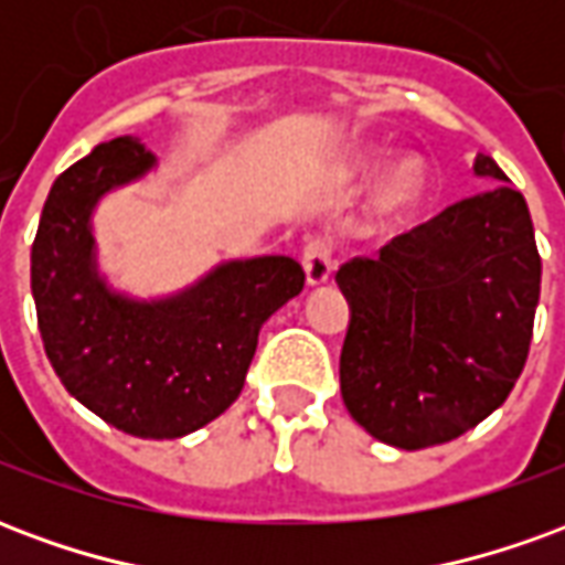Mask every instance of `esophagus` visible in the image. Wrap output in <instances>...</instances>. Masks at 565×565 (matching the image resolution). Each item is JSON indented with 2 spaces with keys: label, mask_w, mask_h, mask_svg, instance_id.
Masks as SVG:
<instances>
[{
  "label": "esophagus",
  "mask_w": 565,
  "mask_h": 565,
  "mask_svg": "<svg viewBox=\"0 0 565 565\" xmlns=\"http://www.w3.org/2000/svg\"><path fill=\"white\" fill-rule=\"evenodd\" d=\"M302 269H306L308 284H323L330 281L332 269H335V259H332V245L323 238H311L302 250Z\"/></svg>",
  "instance_id": "esophagus-1"
}]
</instances>
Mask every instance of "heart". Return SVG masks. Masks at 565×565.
<instances>
[{"instance_id": "heart-1", "label": "heart", "mask_w": 565, "mask_h": 565, "mask_svg": "<svg viewBox=\"0 0 565 565\" xmlns=\"http://www.w3.org/2000/svg\"><path fill=\"white\" fill-rule=\"evenodd\" d=\"M420 186H424V174H420V166L417 162H405L399 172L393 174L391 184L384 186V193H381V209L391 211V214H399L405 211L420 193Z\"/></svg>"}]
</instances>
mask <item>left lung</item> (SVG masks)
I'll list each match as a JSON object with an SVG mask.
<instances>
[{
  "instance_id": "obj_1",
  "label": "left lung",
  "mask_w": 565,
  "mask_h": 565,
  "mask_svg": "<svg viewBox=\"0 0 565 565\" xmlns=\"http://www.w3.org/2000/svg\"><path fill=\"white\" fill-rule=\"evenodd\" d=\"M475 174L509 181L487 153ZM351 323L342 399L393 448L445 445L509 399L533 342L542 284L526 199L497 186L462 199L339 269Z\"/></svg>"
}]
</instances>
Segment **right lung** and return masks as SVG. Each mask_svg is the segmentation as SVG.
I'll list each match as a JSON object with an SVG mask.
<instances>
[{"mask_svg": "<svg viewBox=\"0 0 565 565\" xmlns=\"http://www.w3.org/2000/svg\"><path fill=\"white\" fill-rule=\"evenodd\" d=\"M153 166L111 139L68 166L32 242V296L44 354L81 405L139 438H178L238 399L263 320L294 299L306 271L290 257L226 263L162 302L111 294L93 269L96 199Z\"/></svg>", "mask_w": 565, "mask_h": 565, "instance_id": "obj_1", "label": "right lung"}]
</instances>
